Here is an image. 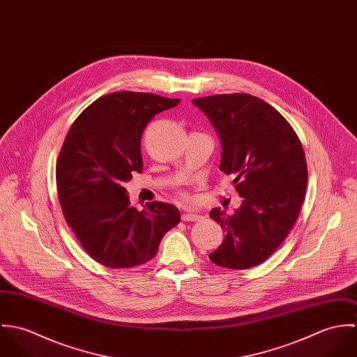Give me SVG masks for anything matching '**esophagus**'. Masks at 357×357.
Wrapping results in <instances>:
<instances>
[{
    "instance_id": "esophagus-1",
    "label": "esophagus",
    "mask_w": 357,
    "mask_h": 357,
    "mask_svg": "<svg viewBox=\"0 0 357 357\" xmlns=\"http://www.w3.org/2000/svg\"><path fill=\"white\" fill-rule=\"evenodd\" d=\"M181 218H183V221H198V220L202 218V215L197 214V213H192V211H184Z\"/></svg>"
}]
</instances>
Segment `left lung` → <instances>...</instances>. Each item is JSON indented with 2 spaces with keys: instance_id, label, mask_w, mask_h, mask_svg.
I'll return each instance as SVG.
<instances>
[{
  "instance_id": "1",
  "label": "left lung",
  "mask_w": 357,
  "mask_h": 357,
  "mask_svg": "<svg viewBox=\"0 0 357 357\" xmlns=\"http://www.w3.org/2000/svg\"><path fill=\"white\" fill-rule=\"evenodd\" d=\"M192 102L217 129L220 169L236 176L235 188L243 198L234 214L220 207L210 211L227 236L208 258L229 269L253 268L282 245L298 218L307 181L303 144L278 109L252 95H214Z\"/></svg>"
}]
</instances>
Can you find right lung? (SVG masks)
<instances>
[{
  "instance_id": "right-lung-1",
  "label": "right lung",
  "mask_w": 357,
  "mask_h": 357,
  "mask_svg": "<svg viewBox=\"0 0 357 357\" xmlns=\"http://www.w3.org/2000/svg\"><path fill=\"white\" fill-rule=\"evenodd\" d=\"M180 99L146 92H114L88 105L71 125L56 165L66 222L84 250L108 268H130L158 253L165 234L180 222L166 202L130 206L123 185L142 173V135L155 114Z\"/></svg>"
}]
</instances>
